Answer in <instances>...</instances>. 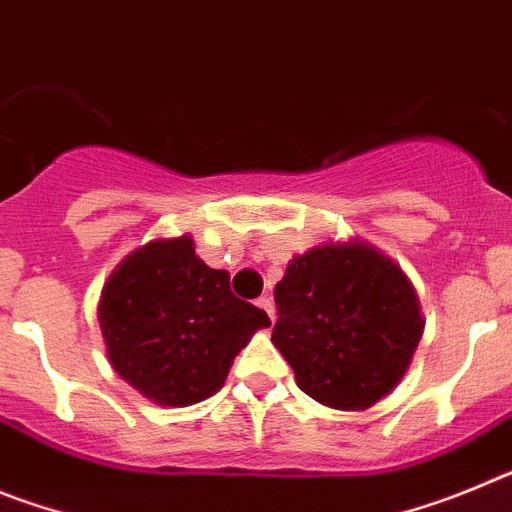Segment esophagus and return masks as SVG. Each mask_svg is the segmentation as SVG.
Here are the masks:
<instances>
[{"label": "esophagus", "mask_w": 512, "mask_h": 512, "mask_svg": "<svg viewBox=\"0 0 512 512\" xmlns=\"http://www.w3.org/2000/svg\"><path fill=\"white\" fill-rule=\"evenodd\" d=\"M256 305H259L261 310H264L266 315H269V318L274 320V312H277V310H274V300H271V297H266V295L259 297V300H256Z\"/></svg>", "instance_id": "34e87169"}]
</instances>
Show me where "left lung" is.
Returning <instances> with one entry per match:
<instances>
[{
	"label": "left lung",
	"instance_id": "1",
	"mask_svg": "<svg viewBox=\"0 0 512 512\" xmlns=\"http://www.w3.org/2000/svg\"><path fill=\"white\" fill-rule=\"evenodd\" d=\"M271 341L300 390L336 410H366L395 390L423 336L400 266L366 243H323L289 261L274 289Z\"/></svg>",
	"mask_w": 512,
	"mask_h": 512
}]
</instances>
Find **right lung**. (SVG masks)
I'll list each match as a JSON object with an SVG mask.
<instances>
[{
    "label": "right lung",
    "mask_w": 512,
    "mask_h": 512,
    "mask_svg": "<svg viewBox=\"0 0 512 512\" xmlns=\"http://www.w3.org/2000/svg\"><path fill=\"white\" fill-rule=\"evenodd\" d=\"M264 310L230 292V274L194 253L192 235L133 251L110 274L99 300L115 372L158 405L187 408L223 387L230 364Z\"/></svg>",
    "instance_id": "right-lung-1"
}]
</instances>
